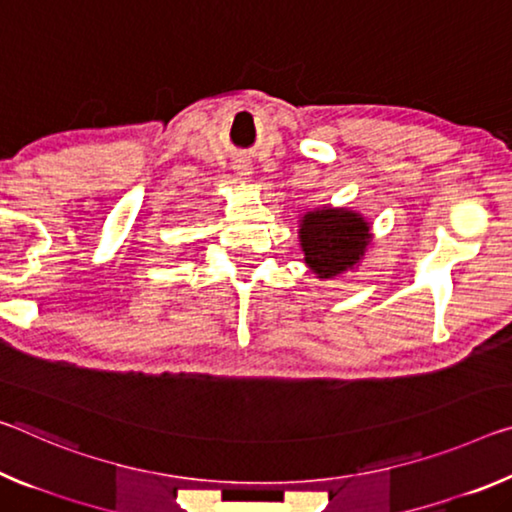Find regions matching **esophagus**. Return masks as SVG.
I'll return each instance as SVG.
<instances>
[{
	"instance_id": "obj_1",
	"label": "esophagus",
	"mask_w": 512,
	"mask_h": 512,
	"mask_svg": "<svg viewBox=\"0 0 512 512\" xmlns=\"http://www.w3.org/2000/svg\"><path fill=\"white\" fill-rule=\"evenodd\" d=\"M237 175L241 177V180H250V175H253V168H250L248 161H237Z\"/></svg>"
}]
</instances>
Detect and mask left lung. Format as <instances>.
Here are the masks:
<instances>
[{
	"instance_id": "1",
	"label": "left lung",
	"mask_w": 512,
	"mask_h": 512,
	"mask_svg": "<svg viewBox=\"0 0 512 512\" xmlns=\"http://www.w3.org/2000/svg\"><path fill=\"white\" fill-rule=\"evenodd\" d=\"M371 239V223L348 207H316L298 221L303 259L319 280L358 269Z\"/></svg>"
}]
</instances>
